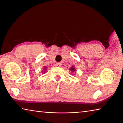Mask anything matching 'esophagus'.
<instances>
[{
    "mask_svg": "<svg viewBox=\"0 0 123 123\" xmlns=\"http://www.w3.org/2000/svg\"><path fill=\"white\" fill-rule=\"evenodd\" d=\"M56 67H61V63L60 62H58L56 64Z\"/></svg>",
    "mask_w": 123,
    "mask_h": 123,
    "instance_id": "34e87169",
    "label": "esophagus"
}]
</instances>
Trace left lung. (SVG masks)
<instances>
[{
  "mask_svg": "<svg viewBox=\"0 0 123 123\" xmlns=\"http://www.w3.org/2000/svg\"><path fill=\"white\" fill-rule=\"evenodd\" d=\"M70 70H72V71L73 72V71H75V68H74V67H72V68H70Z\"/></svg>",
  "mask_w": 123,
  "mask_h": 123,
  "instance_id": "left-lung-1",
  "label": "left lung"
}]
</instances>
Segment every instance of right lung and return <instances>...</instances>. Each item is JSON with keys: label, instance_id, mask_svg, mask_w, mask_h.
I'll return each mask as SVG.
<instances>
[{"label": "right lung", "instance_id": "right-lung-1", "mask_svg": "<svg viewBox=\"0 0 123 123\" xmlns=\"http://www.w3.org/2000/svg\"><path fill=\"white\" fill-rule=\"evenodd\" d=\"M45 69V68H44V69Z\"/></svg>", "mask_w": 123, "mask_h": 123}]
</instances>
